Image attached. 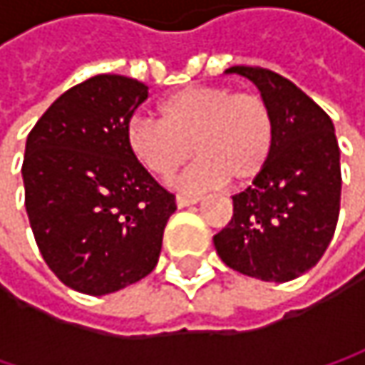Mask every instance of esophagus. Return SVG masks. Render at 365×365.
I'll use <instances>...</instances> for the list:
<instances>
[{
	"label": "esophagus",
	"instance_id": "34e87169",
	"mask_svg": "<svg viewBox=\"0 0 365 365\" xmlns=\"http://www.w3.org/2000/svg\"><path fill=\"white\" fill-rule=\"evenodd\" d=\"M175 202H178V207H190V205L198 202V198H196V196H183V194H178Z\"/></svg>",
	"mask_w": 365,
	"mask_h": 365
}]
</instances>
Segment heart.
Listing matches in <instances>:
<instances>
[{"mask_svg":"<svg viewBox=\"0 0 365 365\" xmlns=\"http://www.w3.org/2000/svg\"><path fill=\"white\" fill-rule=\"evenodd\" d=\"M160 122L133 118L126 126L130 154L156 178H171L194 154L198 163L182 187L205 190L224 180L250 183L266 169L277 139L270 106L255 93L226 86H185L158 106Z\"/></svg>","mask_w":365,"mask_h":365,"instance_id":"b5f03b06","label":"heart"}]
</instances>
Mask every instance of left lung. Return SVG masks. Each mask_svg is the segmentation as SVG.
Masks as SVG:
<instances>
[{
    "label": "left lung",
    "instance_id": "8db88e82",
    "mask_svg": "<svg viewBox=\"0 0 365 365\" xmlns=\"http://www.w3.org/2000/svg\"><path fill=\"white\" fill-rule=\"evenodd\" d=\"M259 88L277 122L266 169L232 196V217L213 237L222 262L247 277L285 283L311 270L336 230L340 211V150L334 124L287 78L237 65Z\"/></svg>",
    "mask_w": 365,
    "mask_h": 365
}]
</instances>
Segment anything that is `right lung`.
Returning a JSON list of instances; mask_svg holds the SVG:
<instances>
[{
    "mask_svg": "<svg viewBox=\"0 0 365 365\" xmlns=\"http://www.w3.org/2000/svg\"><path fill=\"white\" fill-rule=\"evenodd\" d=\"M145 99L143 82L93 76L65 91L27 137L25 207L39 254L67 287L88 296L148 277L178 209L175 194L126 143Z\"/></svg>",
    "mask_w": 365,
    "mask_h": 365,
    "instance_id": "obj_1",
    "label": "right lung"
}]
</instances>
